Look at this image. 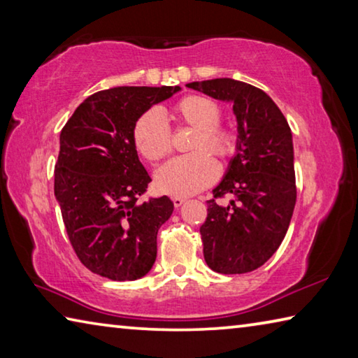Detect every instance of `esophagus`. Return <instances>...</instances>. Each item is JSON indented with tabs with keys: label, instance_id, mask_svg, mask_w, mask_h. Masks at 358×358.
Here are the masks:
<instances>
[{
	"label": "esophagus",
	"instance_id": "1",
	"mask_svg": "<svg viewBox=\"0 0 358 358\" xmlns=\"http://www.w3.org/2000/svg\"><path fill=\"white\" fill-rule=\"evenodd\" d=\"M172 201H173V205H175V208H180V207H181V205H183V203L186 202V199H185V197H173V199H172Z\"/></svg>",
	"mask_w": 358,
	"mask_h": 358
}]
</instances>
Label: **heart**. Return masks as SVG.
Segmentation results:
<instances>
[{"label": "heart", "instance_id": "heart-1", "mask_svg": "<svg viewBox=\"0 0 358 358\" xmlns=\"http://www.w3.org/2000/svg\"><path fill=\"white\" fill-rule=\"evenodd\" d=\"M175 118L197 129L191 155L175 156L156 171L157 189L169 196L187 197L210 186L217 177V157L232 156L237 151L238 137L232 129L217 124L221 108L215 101L201 94H189L173 106ZM132 142L136 150L150 162L159 161L172 150V134L164 115L157 108H150L137 118L132 128ZM208 148L210 150H203Z\"/></svg>", "mask_w": 358, "mask_h": 358}]
</instances>
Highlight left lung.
<instances>
[{"instance_id":"obj_1","label":"left lung","mask_w":358,"mask_h":358,"mask_svg":"<svg viewBox=\"0 0 358 358\" xmlns=\"http://www.w3.org/2000/svg\"><path fill=\"white\" fill-rule=\"evenodd\" d=\"M187 88L234 104L237 155L207 201L201 235L205 262L222 275L262 266L286 237L296 201L292 132L282 112L262 90L234 78L192 82ZM232 193L222 208L215 199Z\"/></svg>"}]
</instances>
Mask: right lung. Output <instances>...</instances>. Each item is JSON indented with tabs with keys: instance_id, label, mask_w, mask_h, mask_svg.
<instances>
[{
	"instance_id": "obj_1",
	"label": "right lung",
	"mask_w": 358,
	"mask_h": 358,
	"mask_svg": "<svg viewBox=\"0 0 358 358\" xmlns=\"http://www.w3.org/2000/svg\"><path fill=\"white\" fill-rule=\"evenodd\" d=\"M180 87H117L76 108L59 134L55 197L80 262L113 281H134L156 260L167 196L138 202L151 181L132 142L137 118Z\"/></svg>"
}]
</instances>
